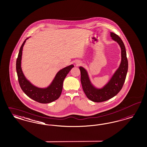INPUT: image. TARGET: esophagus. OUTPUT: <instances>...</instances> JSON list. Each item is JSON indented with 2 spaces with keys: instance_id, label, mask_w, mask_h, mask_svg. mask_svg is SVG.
Here are the masks:
<instances>
[{
  "instance_id": "esophagus-1",
  "label": "esophagus",
  "mask_w": 147,
  "mask_h": 147,
  "mask_svg": "<svg viewBox=\"0 0 147 147\" xmlns=\"http://www.w3.org/2000/svg\"><path fill=\"white\" fill-rule=\"evenodd\" d=\"M76 65L78 66V65H81V62L80 61H78V62H77L76 63Z\"/></svg>"
}]
</instances>
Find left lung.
Here are the masks:
<instances>
[{"label":"left lung","instance_id":"1","mask_svg":"<svg viewBox=\"0 0 147 147\" xmlns=\"http://www.w3.org/2000/svg\"><path fill=\"white\" fill-rule=\"evenodd\" d=\"M113 40L116 41L121 48V60L120 66L109 82L103 88L98 89L92 85L87 71L82 67L79 69L81 73V82L83 91L87 97L92 101L100 102L107 101L117 95L121 90L125 80L128 69L125 47L121 38L113 32H110Z\"/></svg>","mask_w":147,"mask_h":147}]
</instances>
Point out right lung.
<instances>
[{
  "label": "right lung",
  "instance_id": "add662e5",
  "mask_svg": "<svg viewBox=\"0 0 147 147\" xmlns=\"http://www.w3.org/2000/svg\"><path fill=\"white\" fill-rule=\"evenodd\" d=\"M28 38H26L20 47L16 61V71L20 87L27 96L38 102L47 104L55 101L60 96L63 80L71 69L74 67V65L67 66L59 71L51 84L47 88H40L34 86L26 79L21 68L23 47Z\"/></svg>",
  "mask_w": 147,
  "mask_h": 147
}]
</instances>
